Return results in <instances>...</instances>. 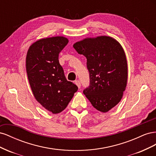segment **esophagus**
<instances>
[{"label": "esophagus", "mask_w": 156, "mask_h": 156, "mask_svg": "<svg viewBox=\"0 0 156 156\" xmlns=\"http://www.w3.org/2000/svg\"><path fill=\"white\" fill-rule=\"evenodd\" d=\"M75 84H76V85L79 88H81V82H80V81H79V80H77V81H75Z\"/></svg>", "instance_id": "esophagus-1"}]
</instances>
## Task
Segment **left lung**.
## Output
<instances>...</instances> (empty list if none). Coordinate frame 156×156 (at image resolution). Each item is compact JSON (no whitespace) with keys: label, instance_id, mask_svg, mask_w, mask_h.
<instances>
[{"label":"left lung","instance_id":"8db88e82","mask_svg":"<svg viewBox=\"0 0 156 156\" xmlns=\"http://www.w3.org/2000/svg\"><path fill=\"white\" fill-rule=\"evenodd\" d=\"M73 48L87 58L89 86L83 93L97 110L106 112L120 102L127 80V64L121 45L108 36L86 38Z\"/></svg>","mask_w":156,"mask_h":156}]
</instances>
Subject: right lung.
I'll return each mask as SVG.
<instances>
[{"label": "right lung", "instance_id": "1", "mask_svg": "<svg viewBox=\"0 0 156 156\" xmlns=\"http://www.w3.org/2000/svg\"><path fill=\"white\" fill-rule=\"evenodd\" d=\"M68 43L64 37L41 39L28 51L26 69L31 89L36 100L53 114L67 107L78 87L68 81L61 66L58 55Z\"/></svg>", "mask_w": 156, "mask_h": 156}]
</instances>
